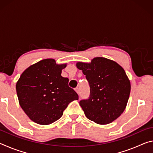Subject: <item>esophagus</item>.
<instances>
[{
	"label": "esophagus",
	"mask_w": 153,
	"mask_h": 153,
	"mask_svg": "<svg viewBox=\"0 0 153 153\" xmlns=\"http://www.w3.org/2000/svg\"><path fill=\"white\" fill-rule=\"evenodd\" d=\"M75 90H76V92L77 93V94H79V88L78 87H76V88H75Z\"/></svg>",
	"instance_id": "1"
}]
</instances>
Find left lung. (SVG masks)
I'll return each instance as SVG.
<instances>
[{
  "instance_id": "left-lung-1",
  "label": "left lung",
  "mask_w": 153,
  "mask_h": 153,
  "mask_svg": "<svg viewBox=\"0 0 153 153\" xmlns=\"http://www.w3.org/2000/svg\"><path fill=\"white\" fill-rule=\"evenodd\" d=\"M76 66L90 85V97L79 105L88 120L100 125L113 122L121 115L128 103L131 86L120 65L104 57L90 63L78 62Z\"/></svg>"
}]
</instances>
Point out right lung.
Here are the masks:
<instances>
[{"label":"right lung","instance_id":"obj_1","mask_svg":"<svg viewBox=\"0 0 153 153\" xmlns=\"http://www.w3.org/2000/svg\"><path fill=\"white\" fill-rule=\"evenodd\" d=\"M66 66L46 59L30 66L21 75L16 84L19 105L35 123L55 122L69 103L78 100L76 91L69 86V79L61 75Z\"/></svg>","mask_w":153,"mask_h":153}]
</instances>
